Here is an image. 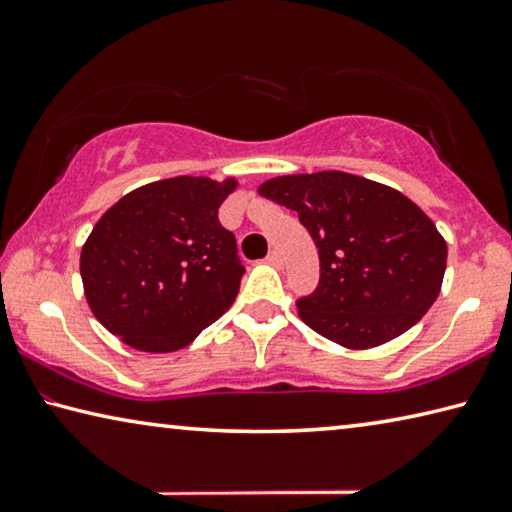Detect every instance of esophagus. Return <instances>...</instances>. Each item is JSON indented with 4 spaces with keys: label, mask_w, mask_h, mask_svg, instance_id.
Listing matches in <instances>:
<instances>
[{
    "label": "esophagus",
    "mask_w": 512,
    "mask_h": 512,
    "mask_svg": "<svg viewBox=\"0 0 512 512\" xmlns=\"http://www.w3.org/2000/svg\"><path fill=\"white\" fill-rule=\"evenodd\" d=\"M266 262L271 264V266H275V268H282L284 266V257H282V253L280 250H271V253H268V257H266Z\"/></svg>",
    "instance_id": "1"
}]
</instances>
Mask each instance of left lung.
<instances>
[{
    "label": "left lung",
    "mask_w": 512,
    "mask_h": 512,
    "mask_svg": "<svg viewBox=\"0 0 512 512\" xmlns=\"http://www.w3.org/2000/svg\"><path fill=\"white\" fill-rule=\"evenodd\" d=\"M257 192L296 210L318 248L320 282L298 300V316L320 336L377 348L436 302L447 244L402 192L345 171L277 176Z\"/></svg>",
    "instance_id": "obj_1"
}]
</instances>
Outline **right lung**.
Returning <instances> with one entry per match:
<instances>
[{
	"mask_svg": "<svg viewBox=\"0 0 512 512\" xmlns=\"http://www.w3.org/2000/svg\"><path fill=\"white\" fill-rule=\"evenodd\" d=\"M235 178L176 176L128 192L81 250L85 300L99 323L142 352H176L232 307L244 266L219 223Z\"/></svg>",
	"mask_w": 512,
	"mask_h": 512,
	"instance_id": "1",
	"label": "right lung"
}]
</instances>
